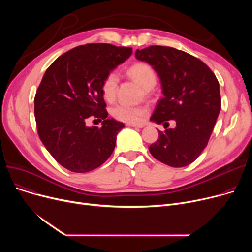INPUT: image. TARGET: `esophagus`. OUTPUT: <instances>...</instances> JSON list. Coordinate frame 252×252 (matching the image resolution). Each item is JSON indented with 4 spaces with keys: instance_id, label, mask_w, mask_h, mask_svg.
Listing matches in <instances>:
<instances>
[{
    "instance_id": "obj_1",
    "label": "esophagus",
    "mask_w": 252,
    "mask_h": 252,
    "mask_svg": "<svg viewBox=\"0 0 252 252\" xmlns=\"http://www.w3.org/2000/svg\"><path fill=\"white\" fill-rule=\"evenodd\" d=\"M126 126H129V127H137V128H142V127H144L143 125H135V124H126Z\"/></svg>"
}]
</instances>
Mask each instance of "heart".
Segmentation results:
<instances>
[{
  "label": "heart",
  "instance_id": "1",
  "mask_svg": "<svg viewBox=\"0 0 252 252\" xmlns=\"http://www.w3.org/2000/svg\"><path fill=\"white\" fill-rule=\"evenodd\" d=\"M130 76L141 85L145 90L152 89L156 84V74L154 69L146 63H136L128 70ZM118 74L112 71L106 75L101 86L103 97L111 101L116 95L118 86ZM111 115L119 122L126 124H139L147 113V108L145 106H133L126 104H116L110 110Z\"/></svg>",
  "mask_w": 252,
  "mask_h": 252
}]
</instances>
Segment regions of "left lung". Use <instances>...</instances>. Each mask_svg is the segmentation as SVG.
I'll return each mask as SVG.
<instances>
[{
	"instance_id": "8db88e82",
	"label": "left lung",
	"mask_w": 252,
	"mask_h": 252,
	"mask_svg": "<svg viewBox=\"0 0 252 252\" xmlns=\"http://www.w3.org/2000/svg\"><path fill=\"white\" fill-rule=\"evenodd\" d=\"M135 56L160 78L163 98L150 121L163 126L176 122L175 128L158 130L149 151L169 166L189 165L206 147L220 111L218 79L201 60L171 47L150 46L137 50Z\"/></svg>"
}]
</instances>
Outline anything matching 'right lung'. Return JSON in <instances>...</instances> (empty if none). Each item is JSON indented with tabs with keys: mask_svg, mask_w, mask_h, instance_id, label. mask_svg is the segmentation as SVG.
I'll return each instance as SVG.
<instances>
[{
	"mask_svg": "<svg viewBox=\"0 0 252 252\" xmlns=\"http://www.w3.org/2000/svg\"><path fill=\"white\" fill-rule=\"evenodd\" d=\"M131 48L88 44L64 53L46 70L34 97L39 139L63 167L87 173L112 154L123 123L107 118L101 86L131 55ZM90 117L102 126L88 127Z\"/></svg>",
	"mask_w": 252,
	"mask_h": 252,
	"instance_id": "1",
	"label": "right lung"
}]
</instances>
